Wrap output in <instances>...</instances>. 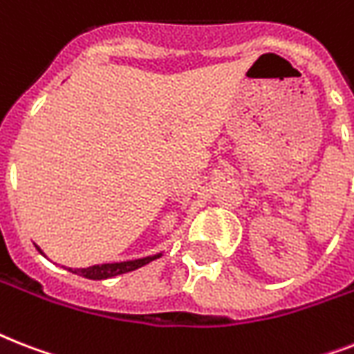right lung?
I'll return each mask as SVG.
<instances>
[{"label":"right lung","mask_w":354,"mask_h":354,"mask_svg":"<svg viewBox=\"0 0 354 354\" xmlns=\"http://www.w3.org/2000/svg\"><path fill=\"white\" fill-rule=\"evenodd\" d=\"M40 250V248H38ZM161 257V255H152V257L145 259H136V261H124V263H108V264H95V266H90V268H77L71 270L73 274H79L82 277H88V279H108V277H113V275L127 274V272H132V270H138L145 264H149L150 261Z\"/></svg>","instance_id":"1"}]
</instances>
